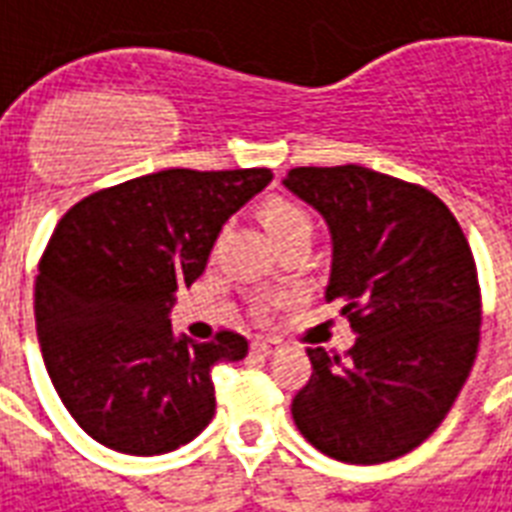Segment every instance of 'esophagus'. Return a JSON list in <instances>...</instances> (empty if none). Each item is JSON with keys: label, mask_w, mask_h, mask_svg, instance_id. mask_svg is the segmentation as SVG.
<instances>
[{"label": "esophagus", "mask_w": 512, "mask_h": 512, "mask_svg": "<svg viewBox=\"0 0 512 512\" xmlns=\"http://www.w3.org/2000/svg\"><path fill=\"white\" fill-rule=\"evenodd\" d=\"M276 350H279V342H271V340L252 342V353H257V356H273Z\"/></svg>", "instance_id": "34e87169"}]
</instances>
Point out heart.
<instances>
[{
    "instance_id": "1",
    "label": "heart",
    "mask_w": 512,
    "mask_h": 512,
    "mask_svg": "<svg viewBox=\"0 0 512 512\" xmlns=\"http://www.w3.org/2000/svg\"><path fill=\"white\" fill-rule=\"evenodd\" d=\"M263 223L271 233L273 244L297 236V233H313V220L303 207H297L287 199H268L260 209Z\"/></svg>"
}]
</instances>
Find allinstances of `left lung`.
<instances>
[{
  "instance_id": "8db88e82",
  "label": "left lung",
  "mask_w": 512,
  "mask_h": 512,
  "mask_svg": "<svg viewBox=\"0 0 512 512\" xmlns=\"http://www.w3.org/2000/svg\"><path fill=\"white\" fill-rule=\"evenodd\" d=\"M284 188L329 225L324 300L356 332L348 361L308 348L297 430L332 460H396L444 422L476 361L481 289L468 239L436 193L358 164L295 167Z\"/></svg>"
}]
</instances>
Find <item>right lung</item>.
I'll return each mask as SVG.
<instances>
[{"label": "right lung", "instance_id": "obj_1", "mask_svg": "<svg viewBox=\"0 0 512 512\" xmlns=\"http://www.w3.org/2000/svg\"><path fill=\"white\" fill-rule=\"evenodd\" d=\"M271 170H162L82 199L39 263L36 335L60 401L98 444L151 457L188 444L215 417L212 366L247 340L172 332L177 287L207 268L225 220Z\"/></svg>", "mask_w": 512, "mask_h": 512}]
</instances>
